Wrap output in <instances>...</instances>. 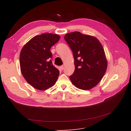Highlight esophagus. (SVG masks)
<instances>
[{
    "instance_id": "34e87169",
    "label": "esophagus",
    "mask_w": 131,
    "mask_h": 131,
    "mask_svg": "<svg viewBox=\"0 0 131 131\" xmlns=\"http://www.w3.org/2000/svg\"><path fill=\"white\" fill-rule=\"evenodd\" d=\"M60 69H61V70H63V69H64V66H63V65L61 66H60Z\"/></svg>"
}]
</instances>
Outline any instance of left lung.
<instances>
[{
  "instance_id": "left-lung-1",
  "label": "left lung",
  "mask_w": 131,
  "mask_h": 131,
  "mask_svg": "<svg viewBox=\"0 0 131 131\" xmlns=\"http://www.w3.org/2000/svg\"><path fill=\"white\" fill-rule=\"evenodd\" d=\"M64 39L73 52L75 71L71 83L83 90H90L99 84L107 68V61L100 41L93 36L75 31Z\"/></svg>"
}]
</instances>
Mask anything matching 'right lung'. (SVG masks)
I'll return each mask as SVG.
<instances>
[{
	"label": "right lung",
	"instance_id": "1",
	"mask_svg": "<svg viewBox=\"0 0 131 131\" xmlns=\"http://www.w3.org/2000/svg\"><path fill=\"white\" fill-rule=\"evenodd\" d=\"M58 34L44 33L27 42L19 54L21 72L27 83L38 90H46L55 84L60 71L50 60L51 47L58 42Z\"/></svg>",
	"mask_w": 131,
	"mask_h": 131
}]
</instances>
